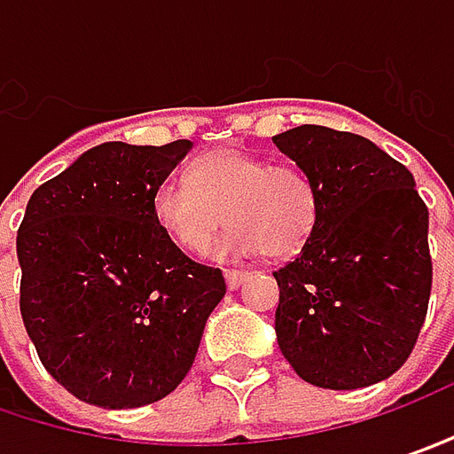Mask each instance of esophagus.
<instances>
[{"label":"esophagus","instance_id":"34e87169","mask_svg":"<svg viewBox=\"0 0 454 454\" xmlns=\"http://www.w3.org/2000/svg\"><path fill=\"white\" fill-rule=\"evenodd\" d=\"M251 277V271H241V269H226V285L228 289H239Z\"/></svg>","mask_w":454,"mask_h":454}]
</instances>
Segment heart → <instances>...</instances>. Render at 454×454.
I'll return each instance as SVG.
<instances>
[{
	"label": "heart",
	"instance_id": "b5f03b06",
	"mask_svg": "<svg viewBox=\"0 0 454 454\" xmlns=\"http://www.w3.org/2000/svg\"><path fill=\"white\" fill-rule=\"evenodd\" d=\"M231 223L223 256H294L320 223V190L292 162L271 165L262 154L215 149L198 157L190 180L165 177L152 192V218L190 254H207Z\"/></svg>",
	"mask_w": 454,
	"mask_h": 454
}]
</instances>
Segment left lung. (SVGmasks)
<instances>
[{
  "mask_svg": "<svg viewBox=\"0 0 454 454\" xmlns=\"http://www.w3.org/2000/svg\"><path fill=\"white\" fill-rule=\"evenodd\" d=\"M320 190V223L279 285L277 340L320 388L379 384L411 356L432 292L429 210L371 139L317 124L271 137Z\"/></svg>",
  "mask_w": 454,
  "mask_h": 454,
  "instance_id": "8db88e82",
  "label": "left lung"
}]
</instances>
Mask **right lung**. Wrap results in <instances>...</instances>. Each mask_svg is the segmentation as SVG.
Here are the masks:
<instances>
[{
  "instance_id": "add662e5",
  "label": "right lung",
  "mask_w": 454,
  "mask_h": 454,
  "mask_svg": "<svg viewBox=\"0 0 454 454\" xmlns=\"http://www.w3.org/2000/svg\"><path fill=\"white\" fill-rule=\"evenodd\" d=\"M106 142L32 192L17 231L20 312L48 373L81 402L134 409L188 376L223 271L152 218V192L190 152Z\"/></svg>"
}]
</instances>
